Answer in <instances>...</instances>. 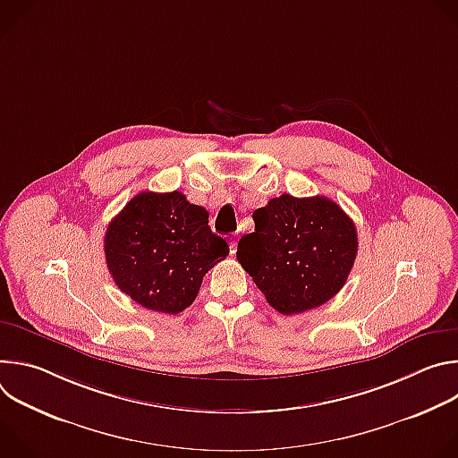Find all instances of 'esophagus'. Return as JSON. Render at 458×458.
Segmentation results:
<instances>
[{"label": "esophagus", "instance_id": "1", "mask_svg": "<svg viewBox=\"0 0 458 458\" xmlns=\"http://www.w3.org/2000/svg\"><path fill=\"white\" fill-rule=\"evenodd\" d=\"M228 246H230V253L237 251V237H228Z\"/></svg>", "mask_w": 458, "mask_h": 458}]
</instances>
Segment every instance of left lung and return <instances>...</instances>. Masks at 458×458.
Segmentation results:
<instances>
[{"instance_id": "left-lung-1", "label": "left lung", "mask_w": 458, "mask_h": 458, "mask_svg": "<svg viewBox=\"0 0 458 458\" xmlns=\"http://www.w3.org/2000/svg\"><path fill=\"white\" fill-rule=\"evenodd\" d=\"M255 232L241 237L237 260L283 315L328 302L357 257V230L328 198L283 193L253 212Z\"/></svg>"}]
</instances>
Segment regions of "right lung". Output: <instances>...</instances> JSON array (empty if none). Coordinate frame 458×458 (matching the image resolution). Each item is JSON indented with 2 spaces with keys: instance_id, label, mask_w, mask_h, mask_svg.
<instances>
[{
  "instance_id": "obj_1",
  "label": "right lung",
  "mask_w": 458,
  "mask_h": 458,
  "mask_svg": "<svg viewBox=\"0 0 458 458\" xmlns=\"http://www.w3.org/2000/svg\"><path fill=\"white\" fill-rule=\"evenodd\" d=\"M208 226V212L177 190L141 191L110 221L106 267L117 288L147 310L181 313L199 293L203 277L228 255Z\"/></svg>"
}]
</instances>
